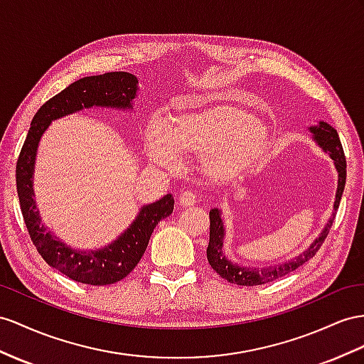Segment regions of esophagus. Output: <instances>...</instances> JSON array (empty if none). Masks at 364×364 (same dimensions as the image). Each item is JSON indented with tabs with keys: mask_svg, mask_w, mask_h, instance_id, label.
Segmentation results:
<instances>
[{
	"mask_svg": "<svg viewBox=\"0 0 364 364\" xmlns=\"http://www.w3.org/2000/svg\"><path fill=\"white\" fill-rule=\"evenodd\" d=\"M195 201H197V197H195V193H193V192H191V191H186V192L180 193V198H178L180 206H183V208L193 206Z\"/></svg>",
	"mask_w": 364,
	"mask_h": 364,
	"instance_id": "1",
	"label": "esophagus"
}]
</instances>
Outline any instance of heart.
<instances>
[{"label": "heart", "mask_w": 364, "mask_h": 364, "mask_svg": "<svg viewBox=\"0 0 364 364\" xmlns=\"http://www.w3.org/2000/svg\"><path fill=\"white\" fill-rule=\"evenodd\" d=\"M271 144L269 127L250 112L235 106H213L173 118L166 129L147 132L151 161L176 169L181 158L201 156L210 180L228 181L262 163Z\"/></svg>", "instance_id": "obj_1"}]
</instances>
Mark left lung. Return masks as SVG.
I'll use <instances>...</instances> for the list:
<instances>
[{
  "label": "left lung",
  "mask_w": 364,
  "mask_h": 364,
  "mask_svg": "<svg viewBox=\"0 0 364 364\" xmlns=\"http://www.w3.org/2000/svg\"><path fill=\"white\" fill-rule=\"evenodd\" d=\"M311 134L314 135V139L318 146L323 149L324 152H328L329 156L333 160L335 169L338 172V188L337 193H335V203H333V212L332 217L329 218V223L326 225L321 234L318 235L309 249H306L303 254L298 257L289 259V262L283 264H277L271 267H246V266H238L225 257L223 254V238H225V228H223L221 221V212L218 209H212L209 212V220H210V234H209V246H208V262L212 266L213 271H215L221 278L228 279L229 283H234L238 286H258V284H266L272 283L275 279L282 278L287 274L294 272L295 269L303 266L306 262L318 252V249L324 243L326 237L329 234V229L332 228V223L335 218V213L340 206V200L344 191V184H346V158H344L343 146L340 143V138L337 130H335L331 124L320 121L316 126L309 127Z\"/></svg>",
  "instance_id": "8db88e82"
}]
</instances>
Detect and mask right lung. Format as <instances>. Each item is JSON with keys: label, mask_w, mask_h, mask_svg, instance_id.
Here are the masks:
<instances>
[{"label": "right lung", "mask_w": 364, "mask_h": 364, "mask_svg": "<svg viewBox=\"0 0 364 364\" xmlns=\"http://www.w3.org/2000/svg\"><path fill=\"white\" fill-rule=\"evenodd\" d=\"M138 80L129 72H109L72 82L36 112L16 161V191L26 228L44 262L73 282L92 286L114 284L139 263L155 226L173 210L171 193L143 206L114 243L98 250H77L63 243L46 228L33 201V166L38 143L53 119L93 106L132 109Z\"/></svg>", "instance_id": "1"}]
</instances>
